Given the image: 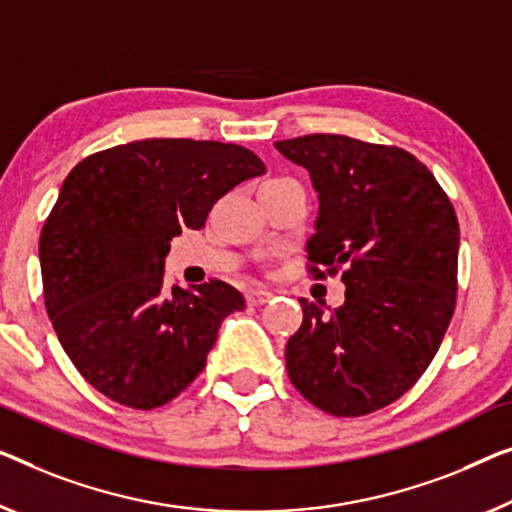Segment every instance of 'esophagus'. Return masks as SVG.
<instances>
[{"label":"esophagus","instance_id":"1","mask_svg":"<svg viewBox=\"0 0 512 512\" xmlns=\"http://www.w3.org/2000/svg\"><path fill=\"white\" fill-rule=\"evenodd\" d=\"M271 296H273V292H269V289H248L246 301H248V305H262L269 301Z\"/></svg>","mask_w":512,"mask_h":512}]
</instances>
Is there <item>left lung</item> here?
<instances>
[{"mask_svg":"<svg viewBox=\"0 0 512 512\" xmlns=\"http://www.w3.org/2000/svg\"><path fill=\"white\" fill-rule=\"evenodd\" d=\"M276 149L310 172L319 193L308 271L326 278L345 266L347 285L331 315L299 299L303 322L285 347L289 379L326 414H372L421 379L451 324L455 209L434 174L400 147L317 133Z\"/></svg>","mask_w":512,"mask_h":512,"instance_id":"obj_1","label":"left lung"}]
</instances>
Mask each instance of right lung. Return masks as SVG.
I'll list each match as a JSON object with an SVG mask.
<instances>
[{"mask_svg": "<svg viewBox=\"0 0 512 512\" xmlns=\"http://www.w3.org/2000/svg\"><path fill=\"white\" fill-rule=\"evenodd\" d=\"M266 167L239 144L140 140L68 172L38 255L45 310L75 368L131 409L163 407L207 365L227 315L246 308L223 280L163 292V262L183 227Z\"/></svg>", "mask_w": 512, "mask_h": 512, "instance_id": "add662e5", "label": "right lung"}]
</instances>
